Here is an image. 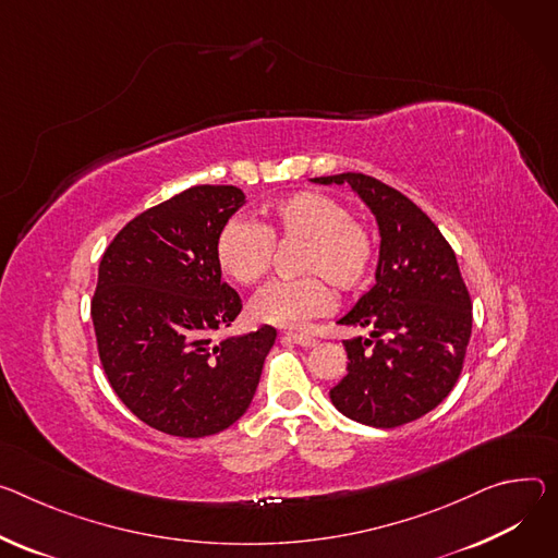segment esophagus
<instances>
[{
	"mask_svg": "<svg viewBox=\"0 0 558 558\" xmlns=\"http://www.w3.org/2000/svg\"><path fill=\"white\" fill-rule=\"evenodd\" d=\"M282 342H295L300 347H314L316 344V338L314 336H307V333H284L282 336Z\"/></svg>",
	"mask_w": 558,
	"mask_h": 558,
	"instance_id": "esophagus-1",
	"label": "esophagus"
}]
</instances>
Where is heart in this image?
Here are the masks:
<instances>
[{
  "mask_svg": "<svg viewBox=\"0 0 558 558\" xmlns=\"http://www.w3.org/2000/svg\"><path fill=\"white\" fill-rule=\"evenodd\" d=\"M274 242H302L298 271L307 278L265 287L251 300V318L280 329H302L333 307L331 282L342 293L361 291L372 278L376 240L353 220L347 205L320 191L289 195L267 211L263 225L233 218L216 240V260L238 284L258 282L271 267ZM322 278L318 279L317 276Z\"/></svg>",
  "mask_w": 558,
  "mask_h": 558,
  "instance_id": "heart-1",
  "label": "heart"
}]
</instances>
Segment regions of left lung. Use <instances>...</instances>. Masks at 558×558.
<instances>
[{
  "mask_svg": "<svg viewBox=\"0 0 558 558\" xmlns=\"http://www.w3.org/2000/svg\"><path fill=\"white\" fill-rule=\"evenodd\" d=\"M312 182L349 184L380 233L376 284L338 320L372 333L342 342L347 374L329 398L340 414L369 427L412 423L453 389L470 344L472 300L456 253L408 195L376 178L340 173Z\"/></svg>",
  "mask_w": 558,
  "mask_h": 558,
  "instance_id": "left-lung-1",
  "label": "left lung"
}]
</instances>
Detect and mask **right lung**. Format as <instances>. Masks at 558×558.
Listing matches in <instances>:
<instances>
[{"instance_id":"obj_1","label":"right lung","mask_w":558,"mask_h":558,"mask_svg":"<svg viewBox=\"0 0 558 558\" xmlns=\"http://www.w3.org/2000/svg\"><path fill=\"white\" fill-rule=\"evenodd\" d=\"M244 202L238 186H191L133 218L99 263V361L118 398L158 432L202 438L231 427L276 342L269 325L211 342L242 310L222 282L216 240Z\"/></svg>"}]
</instances>
